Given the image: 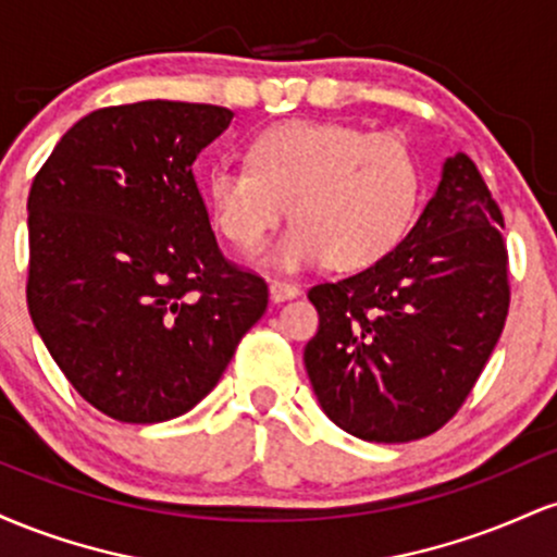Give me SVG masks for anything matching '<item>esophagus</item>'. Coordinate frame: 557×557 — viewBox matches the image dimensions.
<instances>
[{
    "label": "esophagus",
    "instance_id": "esophagus-1",
    "mask_svg": "<svg viewBox=\"0 0 557 557\" xmlns=\"http://www.w3.org/2000/svg\"><path fill=\"white\" fill-rule=\"evenodd\" d=\"M300 293V287L296 283H285V280H272L270 283V298L274 304H280V300H287V298H296Z\"/></svg>",
    "mask_w": 557,
    "mask_h": 557
}]
</instances>
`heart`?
Returning <instances> with one entry per match:
<instances>
[{
  "label": "heart",
  "instance_id": "heart-1",
  "mask_svg": "<svg viewBox=\"0 0 557 557\" xmlns=\"http://www.w3.org/2000/svg\"><path fill=\"white\" fill-rule=\"evenodd\" d=\"M248 163L209 170V212L230 243L248 248L290 209L296 225L259 251L280 270L327 259L335 270L372 267L403 240L421 201L419 157L389 133L296 120L261 133Z\"/></svg>",
  "mask_w": 557,
  "mask_h": 557
}]
</instances>
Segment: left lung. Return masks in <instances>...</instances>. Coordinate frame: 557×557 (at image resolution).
I'll return each instance as SVG.
<instances>
[{"mask_svg":"<svg viewBox=\"0 0 557 557\" xmlns=\"http://www.w3.org/2000/svg\"><path fill=\"white\" fill-rule=\"evenodd\" d=\"M500 230L495 198L458 151L387 257L311 287L319 330L304 363L341 430L369 443H411L461 408L508 317Z\"/></svg>","mask_w":557,"mask_h":557,"instance_id":"left-lung-1","label":"left lung"}]
</instances>
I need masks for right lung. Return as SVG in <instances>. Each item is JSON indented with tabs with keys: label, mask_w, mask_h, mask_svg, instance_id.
<instances>
[{
	"label": "right lung",
	"mask_w": 557,
	"mask_h": 557,
	"mask_svg": "<svg viewBox=\"0 0 557 557\" xmlns=\"http://www.w3.org/2000/svg\"><path fill=\"white\" fill-rule=\"evenodd\" d=\"M230 120L162 99L96 110L30 185V319L70 385L117 421L190 411L270 300L220 253L194 177Z\"/></svg>",
	"instance_id": "1"
}]
</instances>
